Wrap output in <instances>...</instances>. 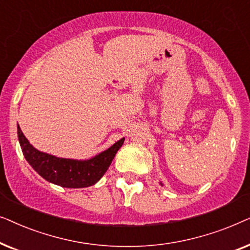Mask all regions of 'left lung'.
I'll use <instances>...</instances> for the list:
<instances>
[{"label": "left lung", "mask_w": 250, "mask_h": 250, "mask_svg": "<svg viewBox=\"0 0 250 250\" xmlns=\"http://www.w3.org/2000/svg\"><path fill=\"white\" fill-rule=\"evenodd\" d=\"M160 184H162V186H163V183H162V182H160Z\"/></svg>", "instance_id": "8db88e82"}]
</instances>
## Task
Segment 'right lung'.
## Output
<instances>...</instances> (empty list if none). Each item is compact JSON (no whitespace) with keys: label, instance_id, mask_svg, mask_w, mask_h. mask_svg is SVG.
<instances>
[{"label":"right lung","instance_id":"add662e5","mask_svg":"<svg viewBox=\"0 0 250 250\" xmlns=\"http://www.w3.org/2000/svg\"><path fill=\"white\" fill-rule=\"evenodd\" d=\"M18 139L22 153L30 166L43 179L62 188H86L98 182L116 156V152L124 143L125 138L118 140L115 145L93 158L76 160L59 158V157L41 152L30 145L18 125Z\"/></svg>","mask_w":250,"mask_h":250}]
</instances>
